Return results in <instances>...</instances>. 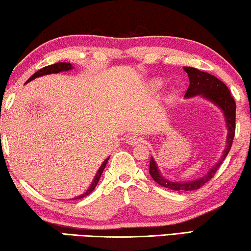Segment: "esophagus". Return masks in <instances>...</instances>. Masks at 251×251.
<instances>
[{
  "mask_svg": "<svg viewBox=\"0 0 251 251\" xmlns=\"http://www.w3.org/2000/svg\"><path fill=\"white\" fill-rule=\"evenodd\" d=\"M141 140L142 139L137 134H129L128 137H126V141L129 146H135V145H138L139 142H141Z\"/></svg>",
  "mask_w": 251,
  "mask_h": 251,
  "instance_id": "1",
  "label": "esophagus"
}]
</instances>
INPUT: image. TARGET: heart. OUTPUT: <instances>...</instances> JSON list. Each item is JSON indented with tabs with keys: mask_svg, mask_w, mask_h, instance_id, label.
Here are the masks:
<instances>
[{
	"mask_svg": "<svg viewBox=\"0 0 251 251\" xmlns=\"http://www.w3.org/2000/svg\"><path fill=\"white\" fill-rule=\"evenodd\" d=\"M162 84H163V82H162L161 80H160V79L153 80L152 83H151V85H152V88H153L154 90H159L160 88L162 87Z\"/></svg>",
	"mask_w": 251,
	"mask_h": 251,
	"instance_id": "obj_1",
	"label": "heart"
}]
</instances>
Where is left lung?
I'll use <instances>...</instances> for the list:
<instances>
[{
	"label": "left lung",
	"instance_id": "8db88e82",
	"mask_svg": "<svg viewBox=\"0 0 251 251\" xmlns=\"http://www.w3.org/2000/svg\"><path fill=\"white\" fill-rule=\"evenodd\" d=\"M183 70L187 72L189 82H190L187 92L184 94V98L189 99L200 96L201 98L211 102L216 106H218L224 114L226 128L228 130V133L227 139H226V148L224 149L223 155L218 160V162L215 166H212L206 175L200 176L198 179L190 180V181H175V180H169L166 176H163L159 170L158 164L155 162L154 158L151 157L149 168L150 176L161 187L168 188L170 190L175 191L196 190V189L202 187L204 183H207L215 176L217 170L219 169L220 164L223 163L226 157H227L230 148L232 146L236 130V103L233 98L231 97V94H230L227 85L212 75L200 71V70L196 68L183 67Z\"/></svg>",
	"mask_w": 251,
	"mask_h": 251
}]
</instances>
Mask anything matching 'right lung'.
<instances>
[{
    "instance_id": "obj_1",
    "label": "right lung",
    "mask_w": 251,
    "mask_h": 251,
    "mask_svg": "<svg viewBox=\"0 0 251 251\" xmlns=\"http://www.w3.org/2000/svg\"><path fill=\"white\" fill-rule=\"evenodd\" d=\"M75 69V67L71 63H67V62H57L55 64H52V65H48V67H44L43 69L39 70L38 72H35L34 75H33L30 79H28L25 83H27V82H31L32 80H34L35 77H40V76H43V75H55V73H60V72H64V71H70V70ZM110 159V157L106 158L103 162H102V164L100 166V168H99V170L97 171L96 176H94V178L92 180L91 184H90V187L88 188V190L83 192V194L77 196V197H75V198H72L71 200H76V199H81L83 198V197L88 196L91 194V192L94 190V188L97 187V184L99 182V180H100V176L102 175V172H103L104 168L106 166V163H108V160Z\"/></svg>"
}]
</instances>
